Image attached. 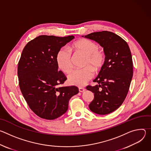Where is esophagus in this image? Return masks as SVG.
<instances>
[{"label": "esophagus", "instance_id": "esophagus-1", "mask_svg": "<svg viewBox=\"0 0 151 151\" xmlns=\"http://www.w3.org/2000/svg\"><path fill=\"white\" fill-rule=\"evenodd\" d=\"M85 91V88H82V87H79V91L81 92V93H83Z\"/></svg>", "mask_w": 151, "mask_h": 151}]
</instances>
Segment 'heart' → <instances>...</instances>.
Segmentation results:
<instances>
[{
  "mask_svg": "<svg viewBox=\"0 0 151 151\" xmlns=\"http://www.w3.org/2000/svg\"><path fill=\"white\" fill-rule=\"evenodd\" d=\"M70 49L75 52L86 55L83 69H74L68 75L70 84L82 86L87 83L94 76V72L101 69L105 61V54L99 49L97 43L89 39H82L74 42L70 45ZM56 61L58 68L64 73H68L72 69V52L66 47L61 48L57 52Z\"/></svg>",
  "mask_w": 151,
  "mask_h": 151,
  "instance_id": "b5f03b06",
  "label": "heart"
}]
</instances>
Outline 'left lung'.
I'll use <instances>...</instances> for the list:
<instances>
[{"mask_svg": "<svg viewBox=\"0 0 151 151\" xmlns=\"http://www.w3.org/2000/svg\"><path fill=\"white\" fill-rule=\"evenodd\" d=\"M102 47L105 61L93 82L99 84L87 88L94 94L90 109L99 115L109 114L124 102L132 82L133 69L131 51L127 43L114 33L103 31L85 36Z\"/></svg>", "mask_w": 151, "mask_h": 151, "instance_id": "left-lung-1", "label": "left lung"}]
</instances>
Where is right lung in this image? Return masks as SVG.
<instances>
[{"label":"right lung","instance_id":"obj_1","mask_svg":"<svg viewBox=\"0 0 151 151\" xmlns=\"http://www.w3.org/2000/svg\"><path fill=\"white\" fill-rule=\"evenodd\" d=\"M73 36L41 35L27 43L18 64L21 93L32 111L41 118L55 119L65 114L70 98L79 92L75 86L62 87L66 78L58 70V50Z\"/></svg>","mask_w":151,"mask_h":151}]
</instances>
